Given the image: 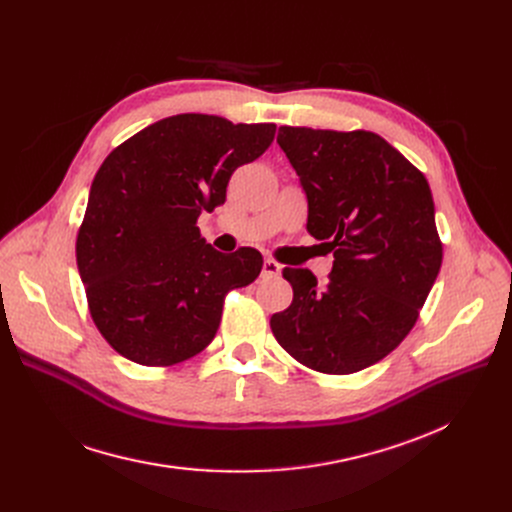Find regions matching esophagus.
I'll use <instances>...</instances> for the list:
<instances>
[{"instance_id": "obj_1", "label": "esophagus", "mask_w": 512, "mask_h": 512, "mask_svg": "<svg viewBox=\"0 0 512 512\" xmlns=\"http://www.w3.org/2000/svg\"><path fill=\"white\" fill-rule=\"evenodd\" d=\"M280 272H282V265L278 261H274L270 257L263 261V278H276V276H280Z\"/></svg>"}]
</instances>
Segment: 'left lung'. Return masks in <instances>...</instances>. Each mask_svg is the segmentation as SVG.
I'll return each mask as SVG.
<instances>
[{
	"label": "left lung",
	"mask_w": 512,
	"mask_h": 512,
	"mask_svg": "<svg viewBox=\"0 0 512 512\" xmlns=\"http://www.w3.org/2000/svg\"><path fill=\"white\" fill-rule=\"evenodd\" d=\"M278 145L307 195V230L326 240L334 265L326 286L303 267H284L292 303L272 315V332L315 371H361L407 338L438 278L432 191L375 132L280 126Z\"/></svg>",
	"instance_id": "left-lung-1"
}]
</instances>
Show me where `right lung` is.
Returning <instances> with one entry per match:
<instances>
[{"mask_svg": "<svg viewBox=\"0 0 512 512\" xmlns=\"http://www.w3.org/2000/svg\"><path fill=\"white\" fill-rule=\"evenodd\" d=\"M276 124L178 114L105 157L76 236V263L101 336L122 357L170 367L199 355L220 328L224 297L249 286L263 257L224 255L201 238V211L226 201L238 166L272 145Z\"/></svg>", "mask_w": 512, "mask_h": 512, "instance_id": "1", "label": "right lung"}]
</instances>
